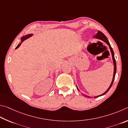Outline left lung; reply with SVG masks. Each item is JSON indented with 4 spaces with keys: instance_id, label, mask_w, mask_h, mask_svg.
Masks as SVG:
<instances>
[{
    "instance_id": "1",
    "label": "left lung",
    "mask_w": 128,
    "mask_h": 128,
    "mask_svg": "<svg viewBox=\"0 0 128 128\" xmlns=\"http://www.w3.org/2000/svg\"><path fill=\"white\" fill-rule=\"evenodd\" d=\"M93 38H95V39H99V40H102V41L104 42H106V43L109 46V48H110V51H111V55H112V58L113 64H114V74H113V78H112V82H111L110 86H109L108 88L107 89V90H106V92H104V93H102V94H100V95H99V96H94V97H94V98H97V97H100V96H102L104 95L105 94H106L107 92H108L110 89V88H111L112 86L113 82H114V79H115V77L116 73V60H115V57H114V53L113 49H112V48H111V45H110V44L108 40V39H107V38H106V36H105L102 32H100V31H98V32H97V33H96V34L93 36ZM76 88H77V89L78 90V91L80 92V90L79 89V88H78L77 85H76ZM82 96H84L85 97L91 98V97H90V96H87V95H86V94H83V93H82Z\"/></svg>"
}]
</instances>
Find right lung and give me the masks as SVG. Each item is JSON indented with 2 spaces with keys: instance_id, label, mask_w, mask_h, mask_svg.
<instances>
[{
  "instance_id": "1",
  "label": "right lung",
  "mask_w": 128,
  "mask_h": 128,
  "mask_svg": "<svg viewBox=\"0 0 128 128\" xmlns=\"http://www.w3.org/2000/svg\"><path fill=\"white\" fill-rule=\"evenodd\" d=\"M32 35H33L32 34H28V35H24V36H22V37L21 38V42H20V43H19L18 44V46H16V48L15 49H17L18 48H19V46H21V44H22V42H23L24 41V40H26V39H28L29 38L31 37Z\"/></svg>"
}]
</instances>
